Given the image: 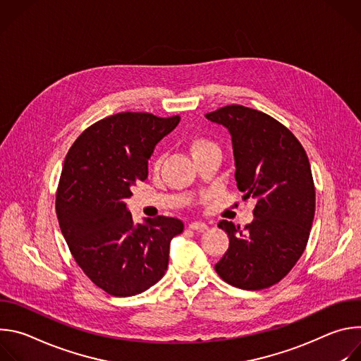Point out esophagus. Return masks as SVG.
<instances>
[{
	"instance_id": "34e87169",
	"label": "esophagus",
	"mask_w": 361,
	"mask_h": 361,
	"mask_svg": "<svg viewBox=\"0 0 361 361\" xmlns=\"http://www.w3.org/2000/svg\"><path fill=\"white\" fill-rule=\"evenodd\" d=\"M188 227L191 230H195V231H204V230L209 228V226L205 224V223H202V221H192L191 224H188Z\"/></svg>"
}]
</instances>
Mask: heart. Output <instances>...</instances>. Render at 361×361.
Returning a JSON list of instances; mask_svg holds the SVG:
<instances>
[{"mask_svg":"<svg viewBox=\"0 0 361 361\" xmlns=\"http://www.w3.org/2000/svg\"><path fill=\"white\" fill-rule=\"evenodd\" d=\"M187 147L190 149V152L192 154L194 160L205 156V154L209 152H214V151H220L219 145L207 135H202V134H195L192 137H190L187 140ZM161 164V159L156 157L152 160V169L157 170Z\"/></svg>","mask_w":361,"mask_h":361,"instance_id":"obj_1","label":"heart"}]
</instances>
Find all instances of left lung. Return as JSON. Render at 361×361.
<instances>
[{
  "label": "left lung",
  "instance_id": "left-lung-1",
  "mask_svg": "<svg viewBox=\"0 0 361 361\" xmlns=\"http://www.w3.org/2000/svg\"><path fill=\"white\" fill-rule=\"evenodd\" d=\"M205 117L228 128L237 187L244 201L257 200L254 220L244 230L219 223L230 245L214 269L234 287L269 288L290 273L310 237L316 188L305 149L286 126L262 111L233 104Z\"/></svg>",
  "mask_w": 361,
  "mask_h": 361
}]
</instances>
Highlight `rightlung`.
Segmentation results:
<instances>
[{
  "mask_svg": "<svg viewBox=\"0 0 361 361\" xmlns=\"http://www.w3.org/2000/svg\"><path fill=\"white\" fill-rule=\"evenodd\" d=\"M180 116L118 113L102 118L74 141L64 160L56 212L77 264L101 290L130 297L163 279L178 219L159 216L134 224L126 198L147 178L156 144Z\"/></svg>",
  "mask_w": 361,
  "mask_h": 361,
  "instance_id": "right-lung-1",
  "label": "right lung"
}]
</instances>
